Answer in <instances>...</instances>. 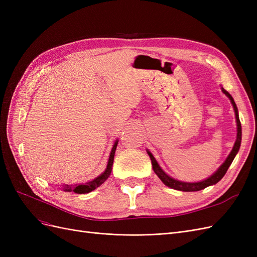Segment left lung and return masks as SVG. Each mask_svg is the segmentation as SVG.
Here are the masks:
<instances>
[{"mask_svg":"<svg viewBox=\"0 0 257 257\" xmlns=\"http://www.w3.org/2000/svg\"><path fill=\"white\" fill-rule=\"evenodd\" d=\"M221 89H222V92L224 93V94L229 98L232 107H234L236 123H237V138H236L234 147H232V149H231L230 153L228 154V157L226 158V160H225L223 164L219 168H217L216 172L213 173L210 177H208L207 179H205V180H201V181H198V182L179 181V180H177V179H174L170 176H168L164 172V170L161 168V166L159 165V163L153 157V154L149 150H147L148 155H149L150 159H151L152 168L154 170V173L157 174V176L161 179V181L164 183L165 185L169 186V188H172L174 190H178V191H182V192H196V191H200V190L207 188V186H210V185H213V184L217 183L224 177V175L226 174L228 167L230 166L232 161H234V159L236 157V154L238 153V151L240 149V145H241V136H242V133H241V123H240L239 114H238V108L236 106L234 98H232V96L229 94V93L226 90H224L223 88H221Z\"/></svg>","mask_w":257,"mask_h":257,"instance_id":"1","label":"left lung"}]
</instances>
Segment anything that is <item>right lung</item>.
<instances>
[{"mask_svg":"<svg viewBox=\"0 0 257 257\" xmlns=\"http://www.w3.org/2000/svg\"><path fill=\"white\" fill-rule=\"evenodd\" d=\"M118 142H119L118 139H115L114 141V144L111 148V152L109 154V159H108V162H107L106 169L102 174L93 179V180L88 181V182H82V183H78V184H64L62 190H63L64 192H75L77 194H87V193L92 192L93 190H95L96 188H98L99 185H102L111 174L114 152L116 149V146H118Z\"/></svg>","mask_w":257,"mask_h":257,"instance_id":"add662e5","label":"right lung"}]
</instances>
